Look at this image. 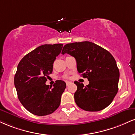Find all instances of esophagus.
I'll return each mask as SVG.
<instances>
[{
	"instance_id": "esophagus-1",
	"label": "esophagus",
	"mask_w": 135,
	"mask_h": 135,
	"mask_svg": "<svg viewBox=\"0 0 135 135\" xmlns=\"http://www.w3.org/2000/svg\"><path fill=\"white\" fill-rule=\"evenodd\" d=\"M71 84V82H69V81H67V82H66V85H70V84Z\"/></svg>"
}]
</instances>
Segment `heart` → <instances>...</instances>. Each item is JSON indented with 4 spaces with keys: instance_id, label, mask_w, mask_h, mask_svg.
Returning a JSON list of instances; mask_svg holds the SVG:
<instances>
[{
    "instance_id": "heart-1",
    "label": "heart",
    "mask_w": 135,
    "mask_h": 135,
    "mask_svg": "<svg viewBox=\"0 0 135 135\" xmlns=\"http://www.w3.org/2000/svg\"><path fill=\"white\" fill-rule=\"evenodd\" d=\"M65 77H67V76H65Z\"/></svg>"
}]
</instances>
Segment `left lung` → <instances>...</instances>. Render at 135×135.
Returning <instances> with one entry per match:
<instances>
[{
  "label": "left lung",
  "mask_w": 135,
  "mask_h": 135,
  "mask_svg": "<svg viewBox=\"0 0 135 135\" xmlns=\"http://www.w3.org/2000/svg\"><path fill=\"white\" fill-rule=\"evenodd\" d=\"M68 53L77 61V69L89 81L84 86L77 81L75 103L87 111H99L108 107L118 91L119 71L114 57L106 50L89 41L66 44L61 54Z\"/></svg>",
  "instance_id": "1"
}]
</instances>
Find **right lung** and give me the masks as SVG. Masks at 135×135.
<instances>
[{
    "label": "right lung",
    "mask_w": 135,
    "mask_h": 135,
    "mask_svg": "<svg viewBox=\"0 0 135 135\" xmlns=\"http://www.w3.org/2000/svg\"><path fill=\"white\" fill-rule=\"evenodd\" d=\"M62 48V44L41 45L24 56L19 63L14 85L19 101L32 114H50L60 104L65 82L56 80L53 87L45 83Z\"/></svg>",
    "instance_id": "1"
}]
</instances>
